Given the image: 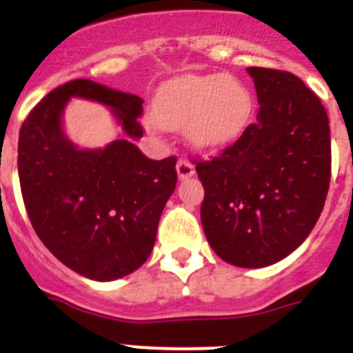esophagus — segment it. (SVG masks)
<instances>
[{
    "instance_id": "obj_1",
    "label": "esophagus",
    "mask_w": 353,
    "mask_h": 353,
    "mask_svg": "<svg viewBox=\"0 0 353 353\" xmlns=\"http://www.w3.org/2000/svg\"><path fill=\"white\" fill-rule=\"evenodd\" d=\"M177 176H179V179H188V177L194 176V165L185 157L177 161Z\"/></svg>"
}]
</instances>
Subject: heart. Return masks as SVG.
I'll return each instance as SVG.
<instances>
[{
  "label": "heart",
  "mask_w": 353,
  "mask_h": 353,
  "mask_svg": "<svg viewBox=\"0 0 353 353\" xmlns=\"http://www.w3.org/2000/svg\"><path fill=\"white\" fill-rule=\"evenodd\" d=\"M251 113V91L223 74L170 80L157 90L152 104V117L161 128H185L188 141L203 150L225 148L240 139Z\"/></svg>",
  "instance_id": "b5f03b06"
}]
</instances>
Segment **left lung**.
Returning a JSON list of instances; mask_svg holds the SVG:
<instances>
[{"mask_svg": "<svg viewBox=\"0 0 353 353\" xmlns=\"http://www.w3.org/2000/svg\"><path fill=\"white\" fill-rule=\"evenodd\" d=\"M256 122L232 146L198 161L201 223L210 247L238 268H265L295 251L323 212L332 176L326 110L299 77L247 68Z\"/></svg>", "mask_w": 353, "mask_h": 353, "instance_id": "obj_1", "label": "left lung"}]
</instances>
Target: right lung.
<instances>
[{"instance_id": "right-lung-1", "label": "right lung", "mask_w": 353, "mask_h": 353, "mask_svg": "<svg viewBox=\"0 0 353 353\" xmlns=\"http://www.w3.org/2000/svg\"><path fill=\"white\" fill-rule=\"evenodd\" d=\"M71 96L112 108L130 139L143 137V99L93 80H71L36 104L19 130L18 174L36 234L82 276L133 273L154 249L157 225L177 183L176 157L148 159L130 139L101 150L77 149L61 130Z\"/></svg>"}]
</instances>
